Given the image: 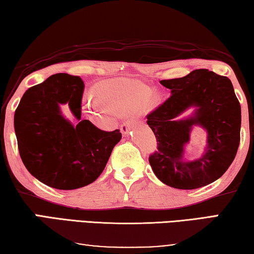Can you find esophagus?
<instances>
[{
    "mask_svg": "<svg viewBox=\"0 0 254 254\" xmlns=\"http://www.w3.org/2000/svg\"><path fill=\"white\" fill-rule=\"evenodd\" d=\"M131 124H132V120L131 119L125 120V122L122 124V126H120V131H122L123 134L126 135L127 132H128V130H129Z\"/></svg>",
    "mask_w": 254,
    "mask_h": 254,
    "instance_id": "obj_1",
    "label": "esophagus"
}]
</instances>
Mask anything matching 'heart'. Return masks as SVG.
Masks as SVG:
<instances>
[{"instance_id":"obj_1","label":"heart","mask_w":254,"mask_h":254,"mask_svg":"<svg viewBox=\"0 0 254 254\" xmlns=\"http://www.w3.org/2000/svg\"><path fill=\"white\" fill-rule=\"evenodd\" d=\"M151 88L132 80H120L100 88L102 101L87 96L84 108L89 112L104 114L108 110L117 115H126L143 107L151 95Z\"/></svg>"}]
</instances>
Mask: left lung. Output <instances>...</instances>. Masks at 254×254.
<instances>
[{
    "instance_id": "1",
    "label": "left lung",
    "mask_w": 254,
    "mask_h": 254,
    "mask_svg": "<svg viewBox=\"0 0 254 254\" xmlns=\"http://www.w3.org/2000/svg\"><path fill=\"white\" fill-rule=\"evenodd\" d=\"M171 95L146 116L157 138V150L150 154L152 170L166 185L194 190L217 181L235 159L241 140V105L227 77L208 69L160 81ZM190 106L198 109L193 117L178 121ZM198 124L208 132L205 154L184 162V146L191 126Z\"/></svg>"
}]
</instances>
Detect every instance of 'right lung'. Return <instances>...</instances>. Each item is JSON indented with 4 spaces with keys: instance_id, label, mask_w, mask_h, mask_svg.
<instances>
[{
    "instance_id": "obj_1",
    "label": "right lung",
    "mask_w": 254,
    "mask_h": 254,
    "mask_svg": "<svg viewBox=\"0 0 254 254\" xmlns=\"http://www.w3.org/2000/svg\"><path fill=\"white\" fill-rule=\"evenodd\" d=\"M84 81L79 76L56 73L25 92L14 112L19 154L27 170L57 190L86 186L102 174L111 152L122 139L118 129L105 131L81 119ZM67 103L78 120L61 116Z\"/></svg>"
}]
</instances>
